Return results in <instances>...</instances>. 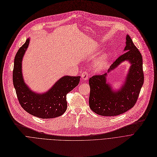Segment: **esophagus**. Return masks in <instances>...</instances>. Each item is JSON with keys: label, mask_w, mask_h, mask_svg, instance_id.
I'll return each mask as SVG.
<instances>
[{"label": "esophagus", "mask_w": 157, "mask_h": 157, "mask_svg": "<svg viewBox=\"0 0 157 157\" xmlns=\"http://www.w3.org/2000/svg\"><path fill=\"white\" fill-rule=\"evenodd\" d=\"M88 77H89L88 73L86 71L82 73V74H81V78H82V79L83 81H87V79H88Z\"/></svg>", "instance_id": "obj_1"}]
</instances>
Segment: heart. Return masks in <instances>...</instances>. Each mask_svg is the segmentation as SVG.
I'll use <instances>...</instances> for the list:
<instances>
[{
	"mask_svg": "<svg viewBox=\"0 0 157 157\" xmlns=\"http://www.w3.org/2000/svg\"><path fill=\"white\" fill-rule=\"evenodd\" d=\"M107 63V56L103 55L96 63V67L98 70H102L104 68Z\"/></svg>",
	"mask_w": 157,
	"mask_h": 157,
	"instance_id": "b5f03b06",
	"label": "heart"
}]
</instances>
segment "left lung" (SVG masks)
I'll return each mask as SVG.
<instances>
[{
	"label": "left lung",
	"instance_id": "obj_1",
	"mask_svg": "<svg viewBox=\"0 0 157 157\" xmlns=\"http://www.w3.org/2000/svg\"><path fill=\"white\" fill-rule=\"evenodd\" d=\"M125 43V53L113 63L108 70V73L113 71L125 61L130 63L121 89L117 91L112 89L110 84L107 82V73L89 78V107L98 115L115 116L122 114L132 108L137 101L144 81L142 56L128 35Z\"/></svg>",
	"mask_w": 157,
	"mask_h": 157
}]
</instances>
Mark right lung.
<instances>
[{"label": "right lung", "mask_w": 157, "mask_h": 157, "mask_svg": "<svg viewBox=\"0 0 157 157\" xmlns=\"http://www.w3.org/2000/svg\"><path fill=\"white\" fill-rule=\"evenodd\" d=\"M30 39L18 50L14 59L13 83L21 107L32 116L51 119L63 115L67 109L66 94L78 85L80 76H64L44 93L33 92L25 84L21 72V62Z\"/></svg>", "instance_id": "add662e5"}]
</instances>
